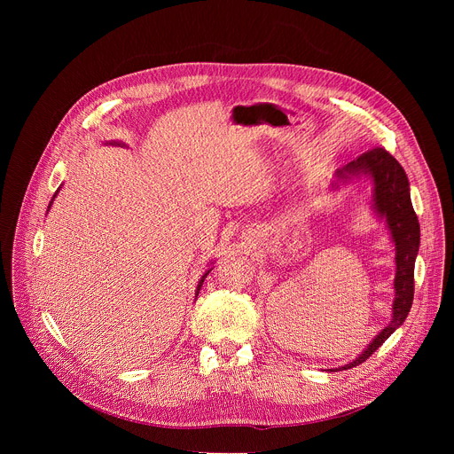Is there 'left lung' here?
<instances>
[{"label": "left lung", "instance_id": "left-lung-1", "mask_svg": "<svg viewBox=\"0 0 454 454\" xmlns=\"http://www.w3.org/2000/svg\"><path fill=\"white\" fill-rule=\"evenodd\" d=\"M338 179L368 176L373 181V210L386 221L395 244V300L392 321L373 338V341L352 363L341 366L352 368L366 361L387 338L404 323L415 293V258L420 246V226L410 198V183L401 163L380 147L361 154L336 172ZM338 370V368H336Z\"/></svg>", "mask_w": 454, "mask_h": 454}]
</instances>
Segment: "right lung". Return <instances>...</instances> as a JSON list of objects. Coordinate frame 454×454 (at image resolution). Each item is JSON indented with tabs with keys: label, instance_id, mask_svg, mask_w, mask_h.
<instances>
[{
	"label": "right lung",
	"instance_id": "right-lung-1",
	"mask_svg": "<svg viewBox=\"0 0 454 454\" xmlns=\"http://www.w3.org/2000/svg\"><path fill=\"white\" fill-rule=\"evenodd\" d=\"M109 144H111V145H123V144H121V142H109ZM55 196H57V192H55ZM55 196H53V200H55ZM53 200H51V201H53ZM51 201H50V205H48V208H50V207H51ZM210 271H212V270H208V271H207V273H205V275H203V278H201V280H200V284H198V291H196V293H200V289H201V286H203V282H205V278H207V277H208V273H210Z\"/></svg>",
	"mask_w": 454,
	"mask_h": 454
}]
</instances>
